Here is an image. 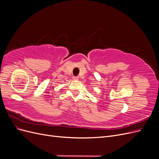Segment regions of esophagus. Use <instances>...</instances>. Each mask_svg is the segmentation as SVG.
<instances>
[{
	"instance_id": "esophagus-1",
	"label": "esophagus",
	"mask_w": 159,
	"mask_h": 159,
	"mask_svg": "<svg viewBox=\"0 0 159 159\" xmlns=\"http://www.w3.org/2000/svg\"><path fill=\"white\" fill-rule=\"evenodd\" d=\"M73 80H78L79 78L78 77H73Z\"/></svg>"
}]
</instances>
